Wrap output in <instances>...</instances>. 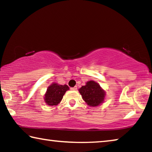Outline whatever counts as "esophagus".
<instances>
[{"label": "esophagus", "instance_id": "esophagus-1", "mask_svg": "<svg viewBox=\"0 0 152 152\" xmlns=\"http://www.w3.org/2000/svg\"><path fill=\"white\" fill-rule=\"evenodd\" d=\"M71 90H72V91H76L77 86H74V87H73V88H71Z\"/></svg>", "mask_w": 152, "mask_h": 152}]
</instances>
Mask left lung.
<instances>
[{
  "label": "left lung",
  "mask_w": 152,
  "mask_h": 152,
  "mask_svg": "<svg viewBox=\"0 0 152 152\" xmlns=\"http://www.w3.org/2000/svg\"><path fill=\"white\" fill-rule=\"evenodd\" d=\"M78 91L86 103L92 107H98L103 103L106 95V92L99 83L94 80L87 82L86 85L82 86Z\"/></svg>",
  "instance_id": "obj_1"
}]
</instances>
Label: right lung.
Here are the masks:
<instances>
[{
    "instance_id": "right-lung-1",
    "label": "right lung",
    "mask_w": 152,
    "mask_h": 152,
    "mask_svg": "<svg viewBox=\"0 0 152 152\" xmlns=\"http://www.w3.org/2000/svg\"><path fill=\"white\" fill-rule=\"evenodd\" d=\"M70 89L69 87L64 84L60 85L53 82L48 86L45 94H44V101L48 106H55L58 104L63 99L64 94Z\"/></svg>"
}]
</instances>
